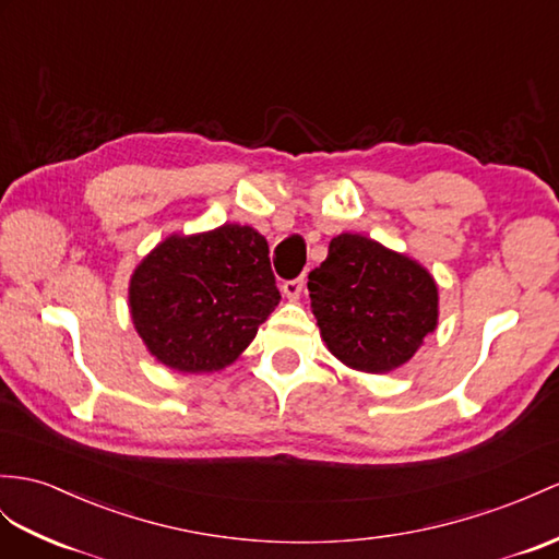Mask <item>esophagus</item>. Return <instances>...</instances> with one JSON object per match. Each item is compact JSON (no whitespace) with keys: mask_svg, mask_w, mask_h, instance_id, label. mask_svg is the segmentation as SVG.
Returning <instances> with one entry per match:
<instances>
[{"mask_svg":"<svg viewBox=\"0 0 559 559\" xmlns=\"http://www.w3.org/2000/svg\"><path fill=\"white\" fill-rule=\"evenodd\" d=\"M304 287H306V277H296V280L284 282L282 292H284V296L292 298V301H296V298L304 294Z\"/></svg>","mask_w":559,"mask_h":559,"instance_id":"esophagus-1","label":"esophagus"}]
</instances>
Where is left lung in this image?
Instances as JSON below:
<instances>
[{
	"label": "left lung",
	"mask_w": 559,
	"mask_h": 559,
	"mask_svg": "<svg viewBox=\"0 0 559 559\" xmlns=\"http://www.w3.org/2000/svg\"><path fill=\"white\" fill-rule=\"evenodd\" d=\"M326 348L353 370L389 372L415 356L439 318L429 272L360 235H338L308 275Z\"/></svg>",
	"instance_id": "8db88e82"
}]
</instances>
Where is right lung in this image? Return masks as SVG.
Wrapping results in <instances>:
<instances>
[{
  "mask_svg": "<svg viewBox=\"0 0 559 559\" xmlns=\"http://www.w3.org/2000/svg\"><path fill=\"white\" fill-rule=\"evenodd\" d=\"M267 253L247 225L158 243L130 282L132 320L152 356L180 372L237 360L282 298Z\"/></svg>",
  "mask_w": 559,
  "mask_h": 559,
  "instance_id": "right-lung-1",
  "label": "right lung"
}]
</instances>
